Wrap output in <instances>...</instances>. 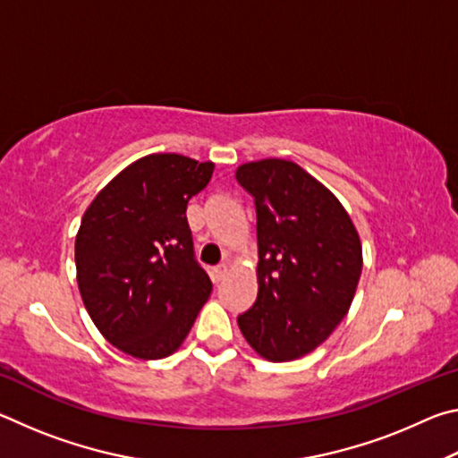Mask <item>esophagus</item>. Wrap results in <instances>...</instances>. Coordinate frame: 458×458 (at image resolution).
Segmentation results:
<instances>
[{"label":"esophagus","mask_w":458,"mask_h":458,"mask_svg":"<svg viewBox=\"0 0 458 458\" xmlns=\"http://www.w3.org/2000/svg\"><path fill=\"white\" fill-rule=\"evenodd\" d=\"M228 275V265L226 262H222V265H218V267H214V278L216 281H222L224 276Z\"/></svg>","instance_id":"obj_1"}]
</instances>
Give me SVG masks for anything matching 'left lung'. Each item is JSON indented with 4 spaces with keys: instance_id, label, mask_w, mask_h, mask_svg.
Segmentation results:
<instances>
[{
    "instance_id": "obj_1",
    "label": "left lung",
    "mask_w": 458,
    "mask_h": 458,
    "mask_svg": "<svg viewBox=\"0 0 458 458\" xmlns=\"http://www.w3.org/2000/svg\"><path fill=\"white\" fill-rule=\"evenodd\" d=\"M236 180L254 198L259 240V294L238 327L268 361L303 358L350 311L360 234L339 199L293 161H250Z\"/></svg>"
}]
</instances>
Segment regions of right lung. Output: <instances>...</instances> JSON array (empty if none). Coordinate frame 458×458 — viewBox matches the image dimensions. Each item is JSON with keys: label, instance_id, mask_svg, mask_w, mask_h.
I'll use <instances>...</instances> for the list:
<instances>
[{"label": "right lung", "instance_id": "obj_1", "mask_svg": "<svg viewBox=\"0 0 458 458\" xmlns=\"http://www.w3.org/2000/svg\"><path fill=\"white\" fill-rule=\"evenodd\" d=\"M212 174V161L147 155L113 177L82 216L74 244L82 303L123 353L172 355L210 297L185 210Z\"/></svg>", "mask_w": 458, "mask_h": 458}]
</instances>
